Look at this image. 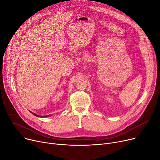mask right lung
<instances>
[{
	"instance_id": "add662e5",
	"label": "right lung",
	"mask_w": 160,
	"mask_h": 160,
	"mask_svg": "<svg viewBox=\"0 0 160 160\" xmlns=\"http://www.w3.org/2000/svg\"><path fill=\"white\" fill-rule=\"evenodd\" d=\"M32 114H33L34 115H36V117H47L48 115H47V116H41V115H36V114H35V113H32V112H31Z\"/></svg>"
}]
</instances>
